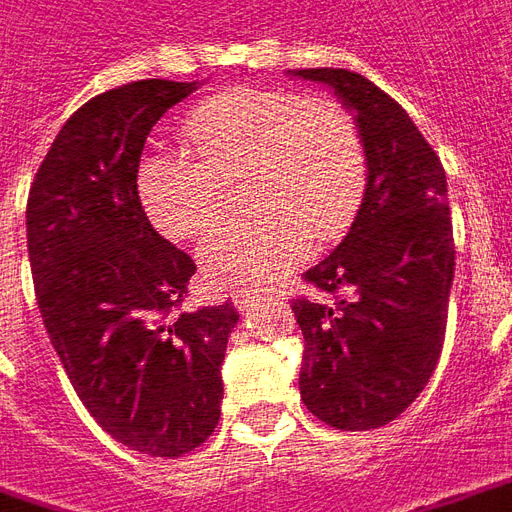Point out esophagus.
Returning <instances> with one entry per match:
<instances>
[{
	"mask_svg": "<svg viewBox=\"0 0 512 512\" xmlns=\"http://www.w3.org/2000/svg\"><path fill=\"white\" fill-rule=\"evenodd\" d=\"M256 300H259V292H253V289H240V292L234 294V305L240 311H253Z\"/></svg>",
	"mask_w": 512,
	"mask_h": 512,
	"instance_id": "34e87169",
	"label": "esophagus"
}]
</instances>
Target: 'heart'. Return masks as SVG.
<instances>
[{
  "label": "heart",
  "instance_id": "b5f03b06",
  "mask_svg": "<svg viewBox=\"0 0 512 512\" xmlns=\"http://www.w3.org/2000/svg\"><path fill=\"white\" fill-rule=\"evenodd\" d=\"M201 160L155 152L138 166V196L163 234L193 240L223 212V182L245 174L242 201L256 215L201 245L212 286H261L305 259L313 242L352 226L368 182L363 136L338 103L275 89H237L204 100L185 119Z\"/></svg>",
  "mask_w": 512,
  "mask_h": 512
}]
</instances>
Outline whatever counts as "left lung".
I'll use <instances>...</instances> for the list:
<instances>
[{"mask_svg": "<svg viewBox=\"0 0 512 512\" xmlns=\"http://www.w3.org/2000/svg\"><path fill=\"white\" fill-rule=\"evenodd\" d=\"M333 92L360 128L368 182L349 234L305 272L327 300H294L300 395L341 431L382 428L434 374L455 272L447 177L404 108L343 67L289 70Z\"/></svg>", "mask_w": 512, "mask_h": 512, "instance_id": "8db88e82", "label": "left lung"}]
</instances>
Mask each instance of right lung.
Instances as JSON below:
<instances>
[{
  "label": "right lung",
  "instance_id": "obj_1",
  "mask_svg": "<svg viewBox=\"0 0 512 512\" xmlns=\"http://www.w3.org/2000/svg\"><path fill=\"white\" fill-rule=\"evenodd\" d=\"M199 81H133L67 119L26 201L37 308L73 390L130 450L177 458L215 431L240 313L177 311L196 264L138 199L149 130Z\"/></svg>",
  "mask_w": 512,
  "mask_h": 512
}]
</instances>
